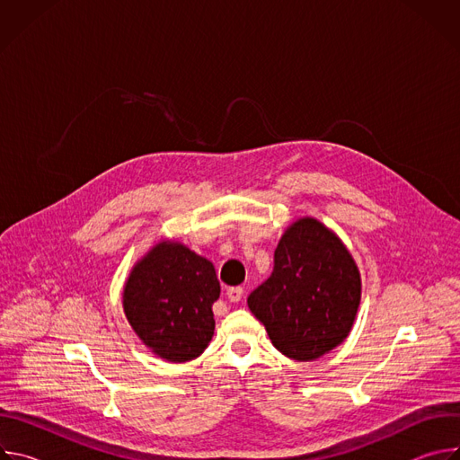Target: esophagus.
<instances>
[{
	"label": "esophagus",
	"instance_id": "34e87169",
	"mask_svg": "<svg viewBox=\"0 0 460 460\" xmlns=\"http://www.w3.org/2000/svg\"><path fill=\"white\" fill-rule=\"evenodd\" d=\"M226 295H227V298H229L231 302H240V298H242V295H243V289H242V288H229Z\"/></svg>",
	"mask_w": 460,
	"mask_h": 460
}]
</instances>
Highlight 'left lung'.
<instances>
[{"label":"left lung","mask_w":460,"mask_h":460,"mask_svg":"<svg viewBox=\"0 0 460 460\" xmlns=\"http://www.w3.org/2000/svg\"><path fill=\"white\" fill-rule=\"evenodd\" d=\"M271 277L249 296L273 346L293 360H314L351 332L360 273L346 245L314 218H300L275 249Z\"/></svg>","instance_id":"8db88e82"}]
</instances>
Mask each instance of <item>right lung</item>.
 <instances>
[{"label":"right lung","mask_w":460,"mask_h":460,"mask_svg":"<svg viewBox=\"0 0 460 460\" xmlns=\"http://www.w3.org/2000/svg\"><path fill=\"white\" fill-rule=\"evenodd\" d=\"M220 296L215 266L176 242L156 243L130 273L123 309L137 335L158 357L187 362L213 339Z\"/></svg>","instance_id":"add662e5"}]
</instances>
